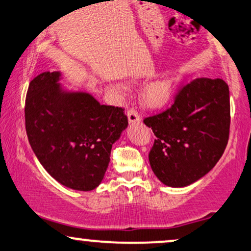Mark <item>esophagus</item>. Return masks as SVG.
Returning <instances> with one entry per match:
<instances>
[{
  "mask_svg": "<svg viewBox=\"0 0 251 251\" xmlns=\"http://www.w3.org/2000/svg\"><path fill=\"white\" fill-rule=\"evenodd\" d=\"M126 116H128L129 123H136V122H140V121H141L140 114H138L137 111L134 110V109L128 110V113H126Z\"/></svg>",
  "mask_w": 251,
  "mask_h": 251,
  "instance_id": "1",
  "label": "esophagus"
}]
</instances>
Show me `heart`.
Instances as JSON below:
<instances>
[{"instance_id":"heart-1","label":"heart","mask_w":251,"mask_h":251,"mask_svg":"<svg viewBox=\"0 0 251 251\" xmlns=\"http://www.w3.org/2000/svg\"><path fill=\"white\" fill-rule=\"evenodd\" d=\"M114 88L119 93H125L126 87L115 85ZM173 93V82L170 79H159L149 83L143 91V101L150 108L164 107L170 101Z\"/></svg>"}]
</instances>
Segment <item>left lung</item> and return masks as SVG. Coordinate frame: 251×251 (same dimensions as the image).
<instances>
[{"instance_id":"obj_1","label":"left lung","mask_w":251,"mask_h":251,"mask_svg":"<svg viewBox=\"0 0 251 251\" xmlns=\"http://www.w3.org/2000/svg\"><path fill=\"white\" fill-rule=\"evenodd\" d=\"M156 140L151 169L164 185L186 187L214 168L227 147L229 88L222 79L199 78L182 87L171 108L147 117Z\"/></svg>"}]
</instances>
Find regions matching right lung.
Instances as JSON below:
<instances>
[{"label": "right lung", "instance_id": "1", "mask_svg": "<svg viewBox=\"0 0 251 251\" xmlns=\"http://www.w3.org/2000/svg\"><path fill=\"white\" fill-rule=\"evenodd\" d=\"M61 74L40 73L30 82L27 138L52 178L72 190L92 191L101 184L128 119L122 108L101 104L91 93L65 88Z\"/></svg>", "mask_w": 251, "mask_h": 251}]
</instances>
